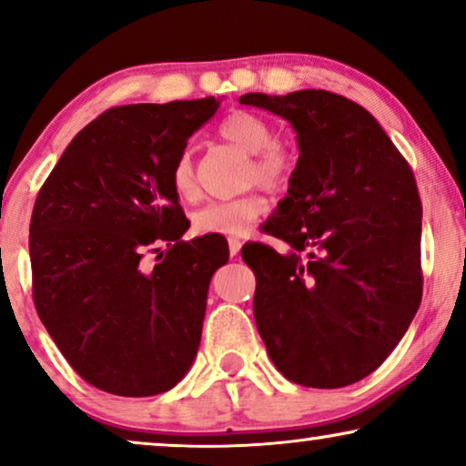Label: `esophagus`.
Returning a JSON list of instances; mask_svg holds the SVG:
<instances>
[{"label":"esophagus","instance_id":"34e87169","mask_svg":"<svg viewBox=\"0 0 466 466\" xmlns=\"http://www.w3.org/2000/svg\"><path fill=\"white\" fill-rule=\"evenodd\" d=\"M241 244H244V241L238 239V238L228 239V252H231V257H238L239 250H241Z\"/></svg>","mask_w":466,"mask_h":466}]
</instances>
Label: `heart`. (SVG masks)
Returning <instances> with one entry per match:
<instances>
[{"label":"heart","mask_w":466,"mask_h":466,"mask_svg":"<svg viewBox=\"0 0 466 466\" xmlns=\"http://www.w3.org/2000/svg\"><path fill=\"white\" fill-rule=\"evenodd\" d=\"M222 139L252 155L250 180L269 188H284L295 171V157L282 142H278L273 127L252 112H233L218 125ZM171 187L184 201L199 197L195 163L188 150L176 158L171 167ZM267 209V201L257 193L238 199L212 201L195 214L193 225L199 233L241 235Z\"/></svg>","instance_id":"b5f03b06"}]
</instances>
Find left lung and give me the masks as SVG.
Segmentation results:
<instances>
[{"label":"left lung","instance_id":"1","mask_svg":"<svg viewBox=\"0 0 466 466\" xmlns=\"http://www.w3.org/2000/svg\"><path fill=\"white\" fill-rule=\"evenodd\" d=\"M289 120L299 161L263 231L290 246L241 248L257 276L254 320L286 380L343 388L397 348L422 301L416 177L365 107L329 91L246 93Z\"/></svg>","mask_w":466,"mask_h":466}]
</instances>
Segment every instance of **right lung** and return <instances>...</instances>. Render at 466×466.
<instances>
[{
	"mask_svg": "<svg viewBox=\"0 0 466 466\" xmlns=\"http://www.w3.org/2000/svg\"><path fill=\"white\" fill-rule=\"evenodd\" d=\"M218 107L216 97L112 107L72 139L37 195V316L99 390L152 397L193 365L209 279L227 265L228 244L222 235L182 239L190 222L171 167Z\"/></svg>",
	"mask_w": 466,
	"mask_h": 466,
	"instance_id": "right-lung-1",
	"label": "right lung"
}]
</instances>
